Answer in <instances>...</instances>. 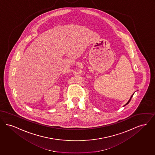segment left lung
Segmentation results:
<instances>
[{
	"label": "left lung",
	"mask_w": 155,
	"mask_h": 155,
	"mask_svg": "<svg viewBox=\"0 0 155 155\" xmlns=\"http://www.w3.org/2000/svg\"><path fill=\"white\" fill-rule=\"evenodd\" d=\"M133 95H134V94H133V95H131V98H130V100H128V102H127V104H126V105H127V104H128V103H129V102H130V100H131V98H132V97H133ZM125 105H124V106H125Z\"/></svg>",
	"instance_id": "left-lung-1"
}]
</instances>
